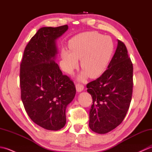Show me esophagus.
<instances>
[{
    "label": "esophagus",
    "mask_w": 152,
    "mask_h": 152,
    "mask_svg": "<svg viewBox=\"0 0 152 152\" xmlns=\"http://www.w3.org/2000/svg\"><path fill=\"white\" fill-rule=\"evenodd\" d=\"M76 90L78 92H81L82 91H83V88H84V87L82 84H80V83H77L76 86Z\"/></svg>",
    "instance_id": "34e87169"
}]
</instances>
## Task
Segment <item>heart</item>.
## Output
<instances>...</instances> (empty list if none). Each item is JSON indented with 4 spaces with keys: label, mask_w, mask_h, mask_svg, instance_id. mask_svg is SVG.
<instances>
[{
    "label": "heart",
    "mask_w": 152,
    "mask_h": 152,
    "mask_svg": "<svg viewBox=\"0 0 152 152\" xmlns=\"http://www.w3.org/2000/svg\"><path fill=\"white\" fill-rule=\"evenodd\" d=\"M69 48L70 50L61 51L63 69L72 74L78 66V59H81L83 70L79 78L84 80L89 74L96 78L104 72L111 59L114 43L109 37L91 31L76 35L69 41Z\"/></svg>",
    "instance_id": "1"
}]
</instances>
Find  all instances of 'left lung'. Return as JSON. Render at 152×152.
<instances>
[{"instance_id":"8db88e82","label":"left lung","mask_w":152,"mask_h":152,"mask_svg":"<svg viewBox=\"0 0 152 152\" xmlns=\"http://www.w3.org/2000/svg\"><path fill=\"white\" fill-rule=\"evenodd\" d=\"M133 66L123 42L118 46L108 69L87 84L93 104L89 126L99 134L111 131L121 124L129 108L133 87Z\"/></svg>"}]
</instances>
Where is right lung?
Segmentation results:
<instances>
[{
  "mask_svg": "<svg viewBox=\"0 0 152 152\" xmlns=\"http://www.w3.org/2000/svg\"><path fill=\"white\" fill-rule=\"evenodd\" d=\"M68 25L42 27L25 48L20 64L21 98L25 111L35 124L57 131L66 124V108L76 95V87L63 75L55 61L56 40Z\"/></svg>",
  "mask_w": 152,
  "mask_h": 152,
  "instance_id": "add662e5",
  "label": "right lung"
}]
</instances>
